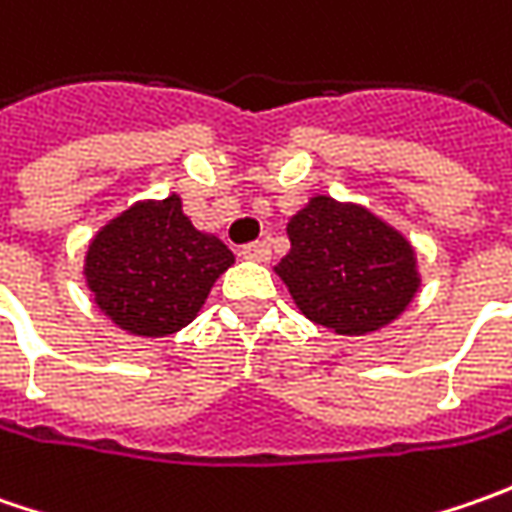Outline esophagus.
Returning <instances> with one entry per match:
<instances>
[{
  "instance_id": "esophagus-1",
  "label": "esophagus",
  "mask_w": 512,
  "mask_h": 512,
  "mask_svg": "<svg viewBox=\"0 0 512 512\" xmlns=\"http://www.w3.org/2000/svg\"><path fill=\"white\" fill-rule=\"evenodd\" d=\"M242 259L247 262H267L270 259V245L267 242H250L242 247Z\"/></svg>"
}]
</instances>
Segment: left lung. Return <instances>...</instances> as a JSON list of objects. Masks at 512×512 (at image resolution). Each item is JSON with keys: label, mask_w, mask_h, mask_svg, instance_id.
Instances as JSON below:
<instances>
[{"label": "left lung", "mask_w": 512, "mask_h": 512, "mask_svg": "<svg viewBox=\"0 0 512 512\" xmlns=\"http://www.w3.org/2000/svg\"><path fill=\"white\" fill-rule=\"evenodd\" d=\"M276 265L296 307L339 336H364L402 316L422 287L416 250L367 207L310 196L287 222Z\"/></svg>", "instance_id": "8db88e82"}]
</instances>
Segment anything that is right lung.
I'll return each instance as SVG.
<instances>
[{"mask_svg": "<svg viewBox=\"0 0 512 512\" xmlns=\"http://www.w3.org/2000/svg\"><path fill=\"white\" fill-rule=\"evenodd\" d=\"M233 265L230 247L196 230L182 199L136 202L90 239L85 282L96 307L133 336L162 339L187 327Z\"/></svg>", "mask_w": 512, "mask_h": 512, "instance_id": "right-lung-1", "label": "right lung"}]
</instances>
